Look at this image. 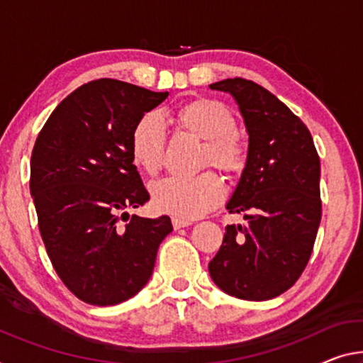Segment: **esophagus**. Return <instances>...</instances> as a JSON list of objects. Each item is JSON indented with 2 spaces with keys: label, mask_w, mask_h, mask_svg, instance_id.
<instances>
[{
  "label": "esophagus",
  "mask_w": 363,
  "mask_h": 363,
  "mask_svg": "<svg viewBox=\"0 0 363 363\" xmlns=\"http://www.w3.org/2000/svg\"><path fill=\"white\" fill-rule=\"evenodd\" d=\"M172 225H174L175 230H178V228H183V227L191 225V220H188V219H178V217H174V219H172Z\"/></svg>",
  "instance_id": "34e87169"
}]
</instances>
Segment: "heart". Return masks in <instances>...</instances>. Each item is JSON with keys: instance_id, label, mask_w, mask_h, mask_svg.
Segmentation results:
<instances>
[{"instance_id": "heart-1", "label": "heart", "mask_w": 363, "mask_h": 363, "mask_svg": "<svg viewBox=\"0 0 363 363\" xmlns=\"http://www.w3.org/2000/svg\"><path fill=\"white\" fill-rule=\"evenodd\" d=\"M178 123L204 139V159L222 170H238L243 147L230 110L214 100H196L177 115ZM167 130L157 111H149L131 133V157L139 169L155 174L162 165ZM224 183L213 172L196 177H169L152 186V203L160 213L196 219L216 208L224 198Z\"/></svg>"}]
</instances>
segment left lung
Segmentation results:
<instances>
[{"label": "left lung", "instance_id": "obj_1", "mask_svg": "<svg viewBox=\"0 0 363 363\" xmlns=\"http://www.w3.org/2000/svg\"><path fill=\"white\" fill-rule=\"evenodd\" d=\"M209 87L230 94L248 133L247 162L225 204L247 225L225 227L209 274L232 297L263 302L291 289L313 252L320 157L303 121L264 87L242 77Z\"/></svg>", "mask_w": 363, "mask_h": 363}]
</instances>
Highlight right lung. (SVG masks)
Listing matches in <instances>:
<instances>
[{"instance_id":"add662e5","label":"right lung","mask_w":363,"mask_h":363,"mask_svg":"<svg viewBox=\"0 0 363 363\" xmlns=\"http://www.w3.org/2000/svg\"><path fill=\"white\" fill-rule=\"evenodd\" d=\"M167 96L115 79L87 82L52 111L33 146L30 194L42 240L61 281L86 303L135 297L174 230L169 216L128 214L149 201L131 133Z\"/></svg>"}]
</instances>
